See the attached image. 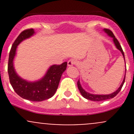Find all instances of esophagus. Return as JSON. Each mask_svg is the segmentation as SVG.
I'll list each match as a JSON object with an SVG mask.
<instances>
[{"label":"esophagus","mask_w":134,"mask_h":134,"mask_svg":"<svg viewBox=\"0 0 134 134\" xmlns=\"http://www.w3.org/2000/svg\"><path fill=\"white\" fill-rule=\"evenodd\" d=\"M76 63V62L75 59H71L68 61V62H67V65H68L69 67H71V66L74 65Z\"/></svg>","instance_id":"34e87169"}]
</instances>
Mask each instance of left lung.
Masks as SVG:
<instances>
[{"label":"left lung","mask_w":134,"mask_h":134,"mask_svg":"<svg viewBox=\"0 0 134 134\" xmlns=\"http://www.w3.org/2000/svg\"><path fill=\"white\" fill-rule=\"evenodd\" d=\"M103 30L105 33L107 34L108 36L113 38V43H114L115 45L116 48L121 51V52L122 53V56H123V57H124V59H125V54H124L123 51H122V48H121V44H119V42L118 40L115 38V36L113 35V32H112L111 30H109L105 29V28ZM125 65H126V63H125ZM126 71V69H125V77H124L123 81H122V83L121 84L120 87H119L118 90H116L115 92L111 93V94H91V93L87 92V91H86L83 88H82V86H81V84H80V80H78V82H77V85H78V90H79L81 94H82V95L85 98H86V99H87V100H92V101H96V102H99V101H102V100H105L110 99V98H113V97H115V96L117 95L119 93V91H121V88H122V86H123L124 83H125V81Z\"/></svg>","instance_id":"obj_1"}]
</instances>
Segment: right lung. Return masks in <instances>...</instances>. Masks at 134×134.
<instances>
[{"label":"right lung","instance_id":"add662e5","mask_svg":"<svg viewBox=\"0 0 134 134\" xmlns=\"http://www.w3.org/2000/svg\"><path fill=\"white\" fill-rule=\"evenodd\" d=\"M34 34V29L25 30L16 39L9 52L8 72L11 85L19 96L28 100L40 102L51 98L55 94L62 74L67 68V63L64 62L59 65H51L43 78L34 82L26 80L19 76L13 65L17 46Z\"/></svg>","mask_w":134,"mask_h":134}]
</instances>
